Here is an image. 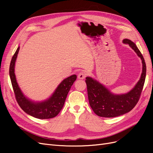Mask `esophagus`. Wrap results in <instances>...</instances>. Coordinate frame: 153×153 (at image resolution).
Returning a JSON list of instances; mask_svg holds the SVG:
<instances>
[{
    "instance_id": "1",
    "label": "esophagus",
    "mask_w": 153,
    "mask_h": 153,
    "mask_svg": "<svg viewBox=\"0 0 153 153\" xmlns=\"http://www.w3.org/2000/svg\"><path fill=\"white\" fill-rule=\"evenodd\" d=\"M86 76H87V74L85 72H80L79 74H78V78H79V79L83 80L86 77Z\"/></svg>"
}]
</instances>
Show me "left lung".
<instances>
[{
  "mask_svg": "<svg viewBox=\"0 0 153 153\" xmlns=\"http://www.w3.org/2000/svg\"><path fill=\"white\" fill-rule=\"evenodd\" d=\"M123 43L128 44L140 57L143 65L141 77L131 91L121 95L113 94L98 82L91 77H87L85 82L89 105L94 112L100 117H117L131 111L139 100L144 85L146 65L143 55L136 45L131 40L124 39Z\"/></svg>",
  "mask_w": 153,
  "mask_h": 153,
  "instance_id": "8db88e82",
  "label": "left lung"
}]
</instances>
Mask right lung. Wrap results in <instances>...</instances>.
Instances as JSON below:
<instances>
[{
    "label": "right lung",
    "mask_w": 153,
    "mask_h": 153,
    "mask_svg": "<svg viewBox=\"0 0 153 153\" xmlns=\"http://www.w3.org/2000/svg\"><path fill=\"white\" fill-rule=\"evenodd\" d=\"M19 50L18 47L12 57L10 66V76L17 103L25 113L36 118L45 119L57 116L63 107L68 92L76 80V76L73 75L64 79L47 101L41 103L32 102L23 94L16 80L15 64Z\"/></svg>",
    "instance_id": "add662e5"
}]
</instances>
